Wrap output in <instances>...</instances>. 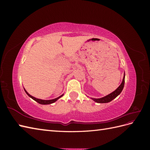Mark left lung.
Wrapping results in <instances>:
<instances>
[{
  "instance_id": "8db88e82",
  "label": "left lung",
  "mask_w": 150,
  "mask_h": 150,
  "mask_svg": "<svg viewBox=\"0 0 150 150\" xmlns=\"http://www.w3.org/2000/svg\"><path fill=\"white\" fill-rule=\"evenodd\" d=\"M125 78V74H124V77H123V79H122V81L121 84H120L119 87L115 91H113L111 94H108V95H107V96H104L103 98H99V99L92 98V99L95 102L98 103H109V102L111 101L112 99L116 98L121 93L122 89H123V88H124Z\"/></svg>"
}]
</instances>
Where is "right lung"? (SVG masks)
I'll list each match as a JSON object with an SVG mask.
<instances>
[{"instance_id":"1","label":"right lung","mask_w":150,"mask_h":150,"mask_svg":"<svg viewBox=\"0 0 150 150\" xmlns=\"http://www.w3.org/2000/svg\"><path fill=\"white\" fill-rule=\"evenodd\" d=\"M24 91H25V92L26 93V94H28L29 97H30L32 99H33L34 100H35L36 102H38V103L41 104H52V103H54L55 101H56L59 98H60L61 97H62V96H63V94H62V95H61V96H60L59 97H58V98H55V99H51V100H42V99H38V98H34V97H33V96H32L31 95H30L28 92L26 91H25V89H24Z\"/></svg>"}]
</instances>
